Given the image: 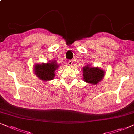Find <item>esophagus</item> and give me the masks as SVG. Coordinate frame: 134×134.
Here are the masks:
<instances>
[{"label": "esophagus", "instance_id": "esophagus-1", "mask_svg": "<svg viewBox=\"0 0 134 134\" xmlns=\"http://www.w3.org/2000/svg\"><path fill=\"white\" fill-rule=\"evenodd\" d=\"M68 64L69 66H72L73 64V62L72 60H69V61H68Z\"/></svg>", "mask_w": 134, "mask_h": 134}]
</instances>
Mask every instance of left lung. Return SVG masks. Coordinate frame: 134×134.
Segmentation results:
<instances>
[{
  "label": "left lung",
  "instance_id": "1",
  "mask_svg": "<svg viewBox=\"0 0 134 134\" xmlns=\"http://www.w3.org/2000/svg\"><path fill=\"white\" fill-rule=\"evenodd\" d=\"M84 81L90 84H97L102 79L104 76V71L99 68L83 67V69Z\"/></svg>",
  "mask_w": 134,
  "mask_h": 134
}]
</instances>
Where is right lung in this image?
<instances>
[{
    "mask_svg": "<svg viewBox=\"0 0 134 134\" xmlns=\"http://www.w3.org/2000/svg\"><path fill=\"white\" fill-rule=\"evenodd\" d=\"M59 66L55 62L38 64L34 68L35 74L42 80H51L55 77V71Z\"/></svg>",
    "mask_w": 134,
    "mask_h": 134,
    "instance_id": "1",
    "label": "right lung"
}]
</instances>
